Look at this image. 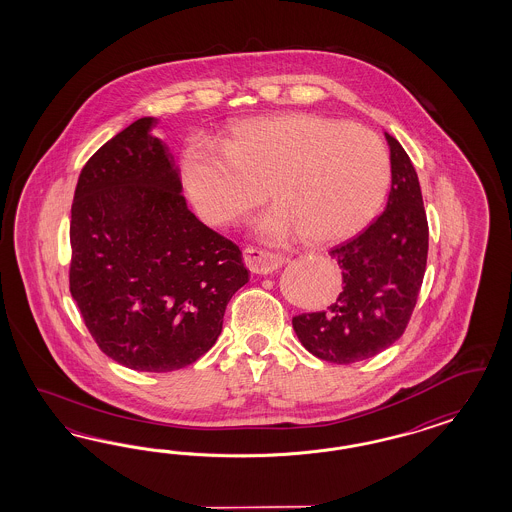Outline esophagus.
<instances>
[{
    "label": "esophagus",
    "instance_id": "obj_1",
    "mask_svg": "<svg viewBox=\"0 0 512 512\" xmlns=\"http://www.w3.org/2000/svg\"><path fill=\"white\" fill-rule=\"evenodd\" d=\"M244 263L253 274H272L278 270L281 264L285 263V257L279 253H272L266 249L244 248Z\"/></svg>",
    "mask_w": 512,
    "mask_h": 512
}]
</instances>
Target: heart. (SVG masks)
<instances>
[{
  "mask_svg": "<svg viewBox=\"0 0 512 512\" xmlns=\"http://www.w3.org/2000/svg\"><path fill=\"white\" fill-rule=\"evenodd\" d=\"M182 171L208 225L242 221L268 189L276 208L261 223L266 240L302 233L310 244L330 246L360 233L377 214L390 157L364 125L289 112L234 125L225 152L189 146Z\"/></svg>",
  "mask_w": 512,
  "mask_h": 512,
  "instance_id": "heart-1",
  "label": "heart"
}]
</instances>
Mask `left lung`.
Returning a JSON list of instances; mask_svg holds the SVG:
<instances>
[{
    "label": "left lung",
    "mask_w": 512,
    "mask_h": 512,
    "mask_svg": "<svg viewBox=\"0 0 512 512\" xmlns=\"http://www.w3.org/2000/svg\"><path fill=\"white\" fill-rule=\"evenodd\" d=\"M390 146L392 187L387 208L372 225L330 251L343 291L321 311L293 317L298 340L334 364L375 357L398 340L419 298L428 259V219L419 176L402 144Z\"/></svg>",
    "instance_id": "8db88e82"
}]
</instances>
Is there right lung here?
<instances>
[{
  "label": "right lung",
  "instance_id": "right-lung-1",
  "mask_svg": "<svg viewBox=\"0 0 512 512\" xmlns=\"http://www.w3.org/2000/svg\"><path fill=\"white\" fill-rule=\"evenodd\" d=\"M140 118L78 176L69 289L93 340L137 372L186 368L216 343L248 268L233 240L187 208L167 144Z\"/></svg>",
  "mask_w": 512,
  "mask_h": 512
}]
</instances>
